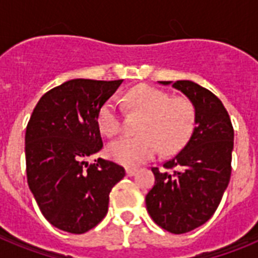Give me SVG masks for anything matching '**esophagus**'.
Returning a JSON list of instances; mask_svg holds the SVG:
<instances>
[{
  "instance_id": "34e87169",
  "label": "esophagus",
  "mask_w": 258,
  "mask_h": 258,
  "mask_svg": "<svg viewBox=\"0 0 258 258\" xmlns=\"http://www.w3.org/2000/svg\"><path fill=\"white\" fill-rule=\"evenodd\" d=\"M125 172H127V175H128V176H133V175H135L137 169H135V167H128V169L125 170Z\"/></svg>"
}]
</instances>
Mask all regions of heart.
I'll list each match as a JSON object with an SVG mask.
<instances>
[{
    "label": "heart",
    "mask_w": 258,
    "mask_h": 258,
    "mask_svg": "<svg viewBox=\"0 0 258 258\" xmlns=\"http://www.w3.org/2000/svg\"><path fill=\"white\" fill-rule=\"evenodd\" d=\"M125 104L131 111L143 115L138 125V137H124L111 142L107 154L111 159L125 166L145 163L161 147L170 154L187 142L196 123V108L184 97H171L155 87L137 86L125 93ZM97 125L105 137H116L121 131L119 103L111 97L97 112Z\"/></svg>",
    "instance_id": "obj_1"
}]
</instances>
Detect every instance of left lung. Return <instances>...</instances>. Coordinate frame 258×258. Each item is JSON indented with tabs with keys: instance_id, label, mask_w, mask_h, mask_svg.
Listing matches in <instances>:
<instances>
[{
	"instance_id": "1",
	"label": "left lung",
	"mask_w": 258,
	"mask_h": 258,
	"mask_svg": "<svg viewBox=\"0 0 258 258\" xmlns=\"http://www.w3.org/2000/svg\"><path fill=\"white\" fill-rule=\"evenodd\" d=\"M172 87L194 105L196 127L163 169L151 167L155 183L146 196V206L158 226L183 234L210 220L222 200L232 174L234 130L222 101L209 89L190 80H178Z\"/></svg>"
}]
</instances>
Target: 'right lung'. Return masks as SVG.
<instances>
[{
	"label": "right lung",
	"instance_id": "add662e5",
	"mask_svg": "<svg viewBox=\"0 0 258 258\" xmlns=\"http://www.w3.org/2000/svg\"><path fill=\"white\" fill-rule=\"evenodd\" d=\"M123 80L74 79L44 93L25 134L28 184L42 216L64 232L83 234L108 212L109 192L124 169L89 159L103 149L97 112Z\"/></svg>",
	"mask_w": 258,
	"mask_h": 258
}]
</instances>
